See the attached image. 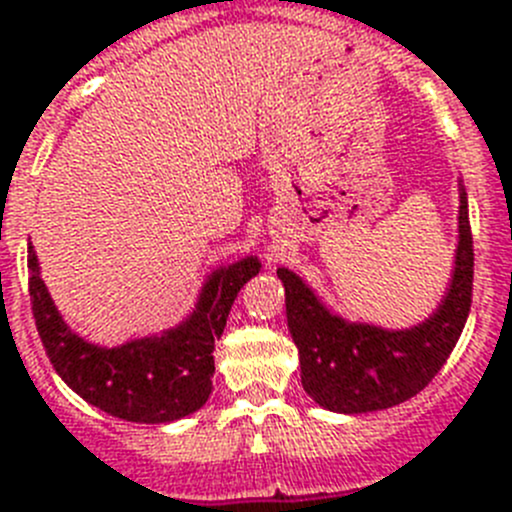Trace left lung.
Here are the masks:
<instances>
[{"instance_id":"8db88e82","label":"left lung","mask_w":512,"mask_h":512,"mask_svg":"<svg viewBox=\"0 0 512 512\" xmlns=\"http://www.w3.org/2000/svg\"><path fill=\"white\" fill-rule=\"evenodd\" d=\"M472 275L474 250L462 181L449 285L434 311L418 324L388 329L372 321L347 319L326 306L301 275L278 267L303 390L316 405L344 416L385 411L421 393L444 367L467 324Z\"/></svg>"}]
</instances>
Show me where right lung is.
<instances>
[{
  "mask_svg": "<svg viewBox=\"0 0 512 512\" xmlns=\"http://www.w3.org/2000/svg\"><path fill=\"white\" fill-rule=\"evenodd\" d=\"M30 301L50 365L68 388L99 411L132 423H173L209 400L214 344L224 334L242 285L260 273L257 255L219 265L206 275L191 311L176 326L101 347L73 331L40 278V262L27 245Z\"/></svg>",
  "mask_w": 512,
  "mask_h": 512,
  "instance_id": "1",
  "label": "right lung"
}]
</instances>
